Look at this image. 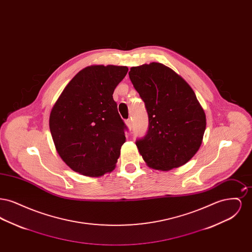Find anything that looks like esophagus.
I'll return each mask as SVG.
<instances>
[{
  "label": "esophagus",
  "mask_w": 252,
  "mask_h": 252,
  "mask_svg": "<svg viewBox=\"0 0 252 252\" xmlns=\"http://www.w3.org/2000/svg\"><path fill=\"white\" fill-rule=\"evenodd\" d=\"M126 125L127 126V127L129 128V129H131L132 127V122L130 119H127V120H126Z\"/></svg>",
  "instance_id": "34e87169"
}]
</instances>
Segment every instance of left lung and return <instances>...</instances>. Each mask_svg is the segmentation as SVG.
Segmentation results:
<instances>
[{
    "mask_svg": "<svg viewBox=\"0 0 252 252\" xmlns=\"http://www.w3.org/2000/svg\"><path fill=\"white\" fill-rule=\"evenodd\" d=\"M128 74L149 118L147 134L136 142L144 161L160 171L184 165L198 151L206 129V115L194 92L161 63L132 67Z\"/></svg>",
    "mask_w": 252,
    "mask_h": 252,
    "instance_id": "left-lung-1",
    "label": "left lung"
}]
</instances>
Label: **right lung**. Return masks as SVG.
<instances>
[{"label":"right lung","instance_id":"right-lung-1","mask_svg":"<svg viewBox=\"0 0 252 252\" xmlns=\"http://www.w3.org/2000/svg\"><path fill=\"white\" fill-rule=\"evenodd\" d=\"M126 66L86 67L65 87L51 110L49 126L62 160L87 177L111 172L126 142L113 92Z\"/></svg>","mask_w":252,"mask_h":252}]
</instances>
